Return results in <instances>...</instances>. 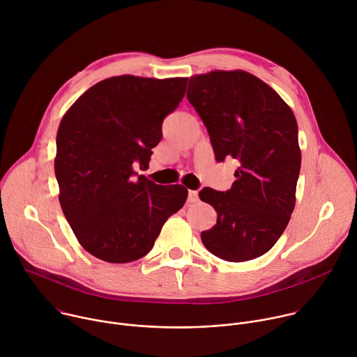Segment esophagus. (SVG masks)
Instances as JSON below:
<instances>
[{"instance_id": "esophagus-1", "label": "esophagus", "mask_w": 357, "mask_h": 357, "mask_svg": "<svg viewBox=\"0 0 357 357\" xmlns=\"http://www.w3.org/2000/svg\"><path fill=\"white\" fill-rule=\"evenodd\" d=\"M197 200H199L197 192H196V190H189V192H188V202H189V203H195V202H197Z\"/></svg>"}]
</instances>
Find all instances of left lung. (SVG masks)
<instances>
[{"mask_svg":"<svg viewBox=\"0 0 357 357\" xmlns=\"http://www.w3.org/2000/svg\"><path fill=\"white\" fill-rule=\"evenodd\" d=\"M186 97L208 130L216 161L238 162L229 190L199 192L218 213L202 243L226 261L257 259L281 237L295 206L301 169L295 116L277 91L243 70L193 76Z\"/></svg>","mask_w":357,"mask_h":357,"instance_id":"left-lung-1","label":"left lung"}]
</instances>
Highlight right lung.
Returning a JSON list of instances; mask_svg holds the SVG:
<instances>
[{
  "label": "right lung",
  "mask_w": 357,
  "mask_h": 357,
  "mask_svg": "<svg viewBox=\"0 0 357 357\" xmlns=\"http://www.w3.org/2000/svg\"><path fill=\"white\" fill-rule=\"evenodd\" d=\"M188 79L131 75L101 80L61 121L55 174L62 211L79 243L107 263L135 261L154 247L167 219L186 202L182 185L138 175L181 103Z\"/></svg>",
  "instance_id": "1"
}]
</instances>
